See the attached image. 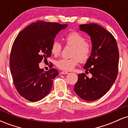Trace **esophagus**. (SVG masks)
<instances>
[{
  "mask_svg": "<svg viewBox=\"0 0 128 128\" xmlns=\"http://www.w3.org/2000/svg\"><path fill=\"white\" fill-rule=\"evenodd\" d=\"M68 72H66V71H63V72H61V74H68Z\"/></svg>",
  "mask_w": 128,
  "mask_h": 128,
  "instance_id": "1",
  "label": "esophagus"
}]
</instances>
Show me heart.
Instances as JSON below:
<instances>
[{
	"label": "heart",
	"mask_w": 128,
	"mask_h": 128,
	"mask_svg": "<svg viewBox=\"0 0 128 128\" xmlns=\"http://www.w3.org/2000/svg\"><path fill=\"white\" fill-rule=\"evenodd\" d=\"M67 45L73 47L72 52V58H62L56 62V66L61 70L70 71L80 61L85 62L88 60L92 52V46L86 42V38L77 32H71L65 37ZM62 50V45L58 40L54 41L51 46V52L54 55H60Z\"/></svg>",
	"instance_id": "1"
}]
</instances>
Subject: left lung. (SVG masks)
Segmentation results:
<instances>
[{"mask_svg":"<svg viewBox=\"0 0 128 128\" xmlns=\"http://www.w3.org/2000/svg\"><path fill=\"white\" fill-rule=\"evenodd\" d=\"M79 30L90 36L92 53L84 68L86 73L78 74L74 91L86 101L97 100L109 91L118 74V53L116 39L110 32L96 23L80 24Z\"/></svg>","mask_w":128,"mask_h":128,"instance_id":"8db88e82","label":"left lung"}]
</instances>
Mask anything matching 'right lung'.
Returning <instances> with one entry per match:
<instances>
[{"mask_svg":"<svg viewBox=\"0 0 128 128\" xmlns=\"http://www.w3.org/2000/svg\"><path fill=\"white\" fill-rule=\"evenodd\" d=\"M67 27V24L37 21L16 37L10 55V70L15 87L24 99L36 102L49 93L58 72L54 68L44 72L39 63L50 56L55 36Z\"/></svg>","mask_w":128,"mask_h":128,"instance_id":"1","label":"right lung"}]
</instances>
